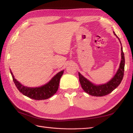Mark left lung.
Listing matches in <instances>:
<instances>
[{
  "instance_id": "left-lung-1",
  "label": "left lung",
  "mask_w": 133,
  "mask_h": 133,
  "mask_svg": "<svg viewBox=\"0 0 133 133\" xmlns=\"http://www.w3.org/2000/svg\"><path fill=\"white\" fill-rule=\"evenodd\" d=\"M117 38H118L121 45V61L119 64V67L118 70L113 76V78L107 83L103 84H95L88 80L87 78L83 76L82 74L79 72V82L81 83L82 88L86 93L93 96H103L111 93L113 90L118 87L121 83L123 77L125 69V57L124 53L123 52L121 42L119 38L116 35L115 32H113Z\"/></svg>"
}]
</instances>
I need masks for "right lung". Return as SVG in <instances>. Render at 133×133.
Instances as JSON below:
<instances>
[{
    "instance_id": "right-lung-1",
    "label": "right lung",
    "mask_w": 133,
    "mask_h": 133,
    "mask_svg": "<svg viewBox=\"0 0 133 133\" xmlns=\"http://www.w3.org/2000/svg\"><path fill=\"white\" fill-rule=\"evenodd\" d=\"M11 75L15 83V85L21 93L24 95L36 100H46L51 97L56 93L59 87V81L61 76H62L64 70L57 73L53 76L50 81L44 85L38 87H28L21 84L15 78V77L10 70Z\"/></svg>"
}]
</instances>
